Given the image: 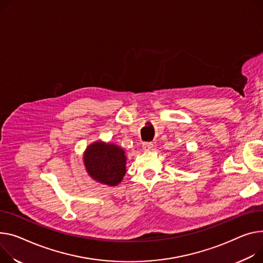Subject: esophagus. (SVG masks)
Listing matches in <instances>:
<instances>
[{
  "label": "esophagus",
  "instance_id": "esophagus-1",
  "mask_svg": "<svg viewBox=\"0 0 263 263\" xmlns=\"http://www.w3.org/2000/svg\"><path fill=\"white\" fill-rule=\"evenodd\" d=\"M153 148V144L152 143H144L143 144V149L148 151V150H151Z\"/></svg>",
  "mask_w": 263,
  "mask_h": 263
}]
</instances>
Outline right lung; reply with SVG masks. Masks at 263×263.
Masks as SVG:
<instances>
[{
  "label": "right lung",
  "instance_id": "1",
  "mask_svg": "<svg viewBox=\"0 0 263 263\" xmlns=\"http://www.w3.org/2000/svg\"><path fill=\"white\" fill-rule=\"evenodd\" d=\"M126 161L124 149L103 142L87 146L83 154V163L89 176L108 186H116L124 179Z\"/></svg>",
  "mask_w": 263,
  "mask_h": 263
}]
</instances>
